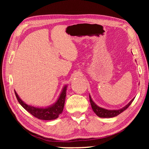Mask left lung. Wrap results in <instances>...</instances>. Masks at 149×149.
Returning a JSON list of instances; mask_svg holds the SVG:
<instances>
[{
    "mask_svg": "<svg viewBox=\"0 0 149 149\" xmlns=\"http://www.w3.org/2000/svg\"><path fill=\"white\" fill-rule=\"evenodd\" d=\"M134 97L132 100L130 101L127 105L124 106V107L121 108L120 109H117V110H108L104 108H102L101 107H99L97 106L94 102L93 101L92 98L90 96L89 94V101L90 103H91V106L93 111L94 112L97 116L100 117V118H113V117H116L117 116H118L120 113H122L123 111H124L131 104V103L134 100Z\"/></svg>",
    "mask_w": 149,
    "mask_h": 149,
    "instance_id": "left-lung-1",
    "label": "left lung"
}]
</instances>
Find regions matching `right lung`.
Masks as SVG:
<instances>
[{
  "instance_id": "right-lung-1",
  "label": "right lung",
  "mask_w": 149,
  "mask_h": 149,
  "mask_svg": "<svg viewBox=\"0 0 149 149\" xmlns=\"http://www.w3.org/2000/svg\"><path fill=\"white\" fill-rule=\"evenodd\" d=\"M66 89L67 85H65L63 88L60 96L58 97L56 101L53 103L52 105L47 107H38L26 104L25 102L21 100L15 91V94L20 104L29 113L39 119L49 120L58 118L59 115L62 113L65 102Z\"/></svg>"
}]
</instances>
